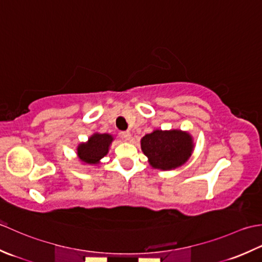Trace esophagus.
<instances>
[{"label":"esophagus","instance_id":"esophagus-1","mask_svg":"<svg viewBox=\"0 0 262 262\" xmlns=\"http://www.w3.org/2000/svg\"><path fill=\"white\" fill-rule=\"evenodd\" d=\"M121 137L123 138L125 141H129L130 139H131V132H130V131H123V132H121Z\"/></svg>","mask_w":262,"mask_h":262}]
</instances>
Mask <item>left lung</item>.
Returning <instances> with one entry per match:
<instances>
[{
  "mask_svg": "<svg viewBox=\"0 0 262 262\" xmlns=\"http://www.w3.org/2000/svg\"><path fill=\"white\" fill-rule=\"evenodd\" d=\"M141 149L152 167L172 169L188 161L193 145L186 132L156 130L141 139Z\"/></svg>",
  "mask_w": 262,
  "mask_h": 262,
  "instance_id": "obj_1",
  "label": "left lung"
}]
</instances>
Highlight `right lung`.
<instances>
[{
  "instance_id": "right-lung-1",
  "label": "right lung",
  "mask_w": 262,
  "mask_h": 262,
  "mask_svg": "<svg viewBox=\"0 0 262 262\" xmlns=\"http://www.w3.org/2000/svg\"><path fill=\"white\" fill-rule=\"evenodd\" d=\"M113 141V137L106 133H95L89 138L88 142L78 147V157L86 164H98L101 158L108 152V147Z\"/></svg>"
}]
</instances>
